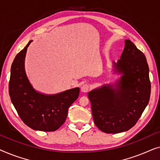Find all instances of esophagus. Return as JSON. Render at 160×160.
Returning a JSON list of instances; mask_svg holds the SVG:
<instances>
[{
  "instance_id": "obj_1",
  "label": "esophagus",
  "mask_w": 160,
  "mask_h": 160,
  "mask_svg": "<svg viewBox=\"0 0 160 160\" xmlns=\"http://www.w3.org/2000/svg\"><path fill=\"white\" fill-rule=\"evenodd\" d=\"M89 88H90V87H89L88 84H83L82 87H81V90H82L83 92H87L89 90Z\"/></svg>"
}]
</instances>
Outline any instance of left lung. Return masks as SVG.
Masks as SVG:
<instances>
[{
  "mask_svg": "<svg viewBox=\"0 0 160 160\" xmlns=\"http://www.w3.org/2000/svg\"><path fill=\"white\" fill-rule=\"evenodd\" d=\"M124 43L120 60L113 62L115 71L122 74L119 80L115 86L104 85L88 93L95 124L106 133L132 128L149 101L151 82L146 57L131 41Z\"/></svg>",
  "mask_w": 160,
  "mask_h": 160,
  "instance_id": "left-lung-1",
  "label": "left lung"
}]
</instances>
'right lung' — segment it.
<instances>
[{"label": "right lung", "mask_w": 160, "mask_h": 160, "mask_svg": "<svg viewBox=\"0 0 160 160\" xmlns=\"http://www.w3.org/2000/svg\"><path fill=\"white\" fill-rule=\"evenodd\" d=\"M32 41L13 61L8 91L12 102L26 125L32 130L52 132L65 122L68 110L77 99L80 89H68L56 95H44L33 89L25 71V58Z\"/></svg>", "instance_id": "right-lung-1"}]
</instances>
